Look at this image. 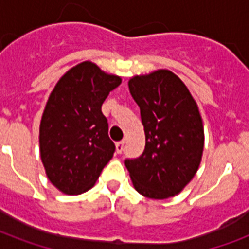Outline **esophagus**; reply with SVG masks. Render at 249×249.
<instances>
[{
    "mask_svg": "<svg viewBox=\"0 0 249 249\" xmlns=\"http://www.w3.org/2000/svg\"><path fill=\"white\" fill-rule=\"evenodd\" d=\"M124 144H125V141H120V142H117V143H116V152H117V154H121V152L124 151Z\"/></svg>",
    "mask_w": 249,
    "mask_h": 249,
    "instance_id": "1",
    "label": "esophagus"
}]
</instances>
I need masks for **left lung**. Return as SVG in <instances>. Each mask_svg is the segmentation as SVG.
<instances>
[{"mask_svg":"<svg viewBox=\"0 0 249 249\" xmlns=\"http://www.w3.org/2000/svg\"><path fill=\"white\" fill-rule=\"evenodd\" d=\"M141 109L146 146L142 155L125 159L133 185L151 199L174 196L196 173L204 130L189 89L173 72L159 70L129 81Z\"/></svg>","mask_w":249,"mask_h":249,"instance_id":"left-lung-1","label":"left lung"}]
</instances>
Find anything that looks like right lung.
Returning a JSON list of instances; mask_svg holds the SVG:
<instances>
[{
    "label": "right lung",
    "mask_w": 249,
    "mask_h": 249,
    "mask_svg": "<svg viewBox=\"0 0 249 249\" xmlns=\"http://www.w3.org/2000/svg\"><path fill=\"white\" fill-rule=\"evenodd\" d=\"M121 84L91 62L71 68L49 97L40 125V152L48 178L56 189L77 195L95 183L112 159L115 143L102 105Z\"/></svg>",
    "instance_id": "obj_1"
}]
</instances>
